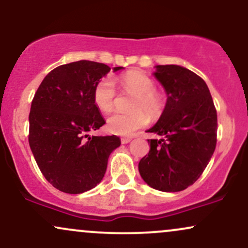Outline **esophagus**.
I'll return each instance as SVG.
<instances>
[{"label": "esophagus", "mask_w": 248, "mask_h": 248, "mask_svg": "<svg viewBox=\"0 0 248 248\" xmlns=\"http://www.w3.org/2000/svg\"><path fill=\"white\" fill-rule=\"evenodd\" d=\"M130 141H132V138H122V139H121V143H122V144L129 143Z\"/></svg>", "instance_id": "34e87169"}]
</instances>
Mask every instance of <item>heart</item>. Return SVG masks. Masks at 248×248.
Returning a JSON list of instances; mask_svg holds the SVG:
<instances>
[{
  "instance_id": "heart-1",
  "label": "heart",
  "mask_w": 248,
  "mask_h": 248,
  "mask_svg": "<svg viewBox=\"0 0 248 248\" xmlns=\"http://www.w3.org/2000/svg\"><path fill=\"white\" fill-rule=\"evenodd\" d=\"M122 88L135 94L130 114L115 113L107 119L108 132L120 136H132L148 124V116H157L162 112L163 101L155 92V82L140 71H128L119 78ZM116 95L115 82L110 77H105L96 82L93 90V101L104 113L114 107Z\"/></svg>"
}]
</instances>
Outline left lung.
<instances>
[{
    "label": "left lung",
    "instance_id": "8db88e82",
    "mask_svg": "<svg viewBox=\"0 0 248 248\" xmlns=\"http://www.w3.org/2000/svg\"><path fill=\"white\" fill-rule=\"evenodd\" d=\"M154 77L167 93L156 124L147 132L150 150L139 171L153 189L177 192L192 186L211 160L217 143V112L206 82L179 65H156Z\"/></svg>",
    "mask_w": 248,
    "mask_h": 248
}]
</instances>
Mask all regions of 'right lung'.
<instances>
[{"label": "right lung", "mask_w": 248, "mask_h": 248, "mask_svg": "<svg viewBox=\"0 0 248 248\" xmlns=\"http://www.w3.org/2000/svg\"><path fill=\"white\" fill-rule=\"evenodd\" d=\"M109 71L90 61L61 65L43 79L31 102V152L44 177L62 192L82 193L98 186L108 157L121 144L115 135H88L105 124L93 90Z\"/></svg>", "instance_id": "obj_1"}]
</instances>
